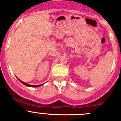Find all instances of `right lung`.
Segmentation results:
<instances>
[{"label":"right lung","mask_w":121,"mask_h":121,"mask_svg":"<svg viewBox=\"0 0 121 121\" xmlns=\"http://www.w3.org/2000/svg\"><path fill=\"white\" fill-rule=\"evenodd\" d=\"M18 79L19 80V81H20V82H21L22 83V84H24V85H25V86H28V87H40V86H42V85H43V84H40V85H37V86H34V85H30V84H26V83L24 82H23V81H21V80L19 79L18 78Z\"/></svg>","instance_id":"add662e5"}]
</instances>
